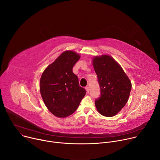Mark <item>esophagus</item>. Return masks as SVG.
<instances>
[{
	"instance_id": "34e87169",
	"label": "esophagus",
	"mask_w": 160,
	"mask_h": 160,
	"mask_svg": "<svg viewBox=\"0 0 160 160\" xmlns=\"http://www.w3.org/2000/svg\"><path fill=\"white\" fill-rule=\"evenodd\" d=\"M85 89H86V92H87L88 93L90 92V90H89V87H88V86H86V87H85Z\"/></svg>"
}]
</instances>
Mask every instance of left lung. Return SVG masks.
<instances>
[{
  "mask_svg": "<svg viewBox=\"0 0 160 160\" xmlns=\"http://www.w3.org/2000/svg\"><path fill=\"white\" fill-rule=\"evenodd\" d=\"M100 95L95 103L98 112L106 117L118 114L128 102L132 84L121 67L110 56L93 58Z\"/></svg>",
  "mask_w": 160,
  "mask_h": 160,
  "instance_id": "1",
  "label": "left lung"
}]
</instances>
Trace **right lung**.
Listing matches in <instances>:
<instances>
[{
    "mask_svg": "<svg viewBox=\"0 0 160 160\" xmlns=\"http://www.w3.org/2000/svg\"><path fill=\"white\" fill-rule=\"evenodd\" d=\"M80 56L66 51L43 72L40 80V92L48 110L58 118H65L78 109L86 90L79 86L72 68Z\"/></svg>",
    "mask_w": 160,
    "mask_h": 160,
    "instance_id": "obj_1",
    "label": "right lung"
}]
</instances>
